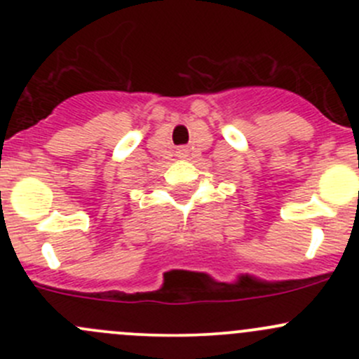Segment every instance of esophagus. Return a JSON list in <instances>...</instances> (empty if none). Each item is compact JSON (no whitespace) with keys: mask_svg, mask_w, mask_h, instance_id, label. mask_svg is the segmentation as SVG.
<instances>
[{"mask_svg":"<svg viewBox=\"0 0 359 359\" xmlns=\"http://www.w3.org/2000/svg\"><path fill=\"white\" fill-rule=\"evenodd\" d=\"M187 153H189V149H187V147H180V149L177 151V156H179V158H186Z\"/></svg>","mask_w":359,"mask_h":359,"instance_id":"esophagus-1","label":"esophagus"}]
</instances>
